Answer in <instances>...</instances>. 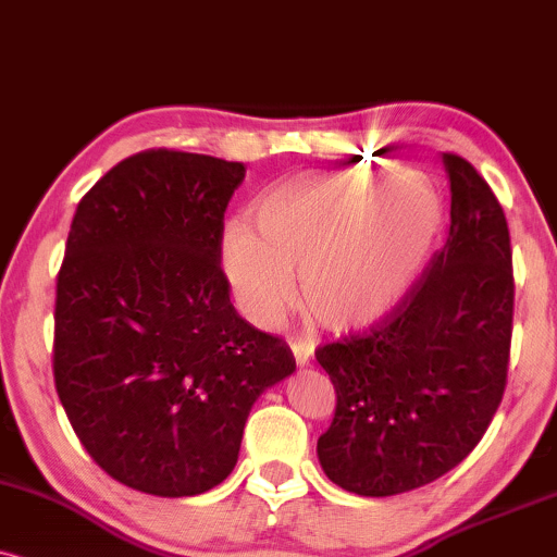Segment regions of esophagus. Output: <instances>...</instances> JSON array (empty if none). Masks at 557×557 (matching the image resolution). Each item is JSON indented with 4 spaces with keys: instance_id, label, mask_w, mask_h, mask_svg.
Returning <instances> with one entry per match:
<instances>
[{
    "instance_id": "34e87169",
    "label": "esophagus",
    "mask_w": 557,
    "mask_h": 557,
    "mask_svg": "<svg viewBox=\"0 0 557 557\" xmlns=\"http://www.w3.org/2000/svg\"><path fill=\"white\" fill-rule=\"evenodd\" d=\"M292 354H294V359H297L299 367H305V363H310L312 354H314V341H310V338L292 341Z\"/></svg>"
}]
</instances>
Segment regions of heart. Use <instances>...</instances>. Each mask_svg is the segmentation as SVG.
I'll list each match as a JSON object with an SVG mask.
<instances>
[{
  "mask_svg": "<svg viewBox=\"0 0 557 557\" xmlns=\"http://www.w3.org/2000/svg\"><path fill=\"white\" fill-rule=\"evenodd\" d=\"M256 228L230 222L219 265L247 320L273 327L301 276L307 307L333 331L393 312L429 260L442 198L416 170H325L281 181L252 203Z\"/></svg>",
  "mask_w": 557,
  "mask_h": 557,
  "instance_id": "obj_1",
  "label": "heart"
}]
</instances>
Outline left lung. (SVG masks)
<instances>
[{
	"label": "left lung",
	"instance_id": "obj_1",
	"mask_svg": "<svg viewBox=\"0 0 557 557\" xmlns=\"http://www.w3.org/2000/svg\"><path fill=\"white\" fill-rule=\"evenodd\" d=\"M449 235L393 312L320 346L335 416L318 438L325 475L359 496L434 483L475 449L509 372L513 276L504 209L468 160L442 154Z\"/></svg>",
	"mask_w": 557,
	"mask_h": 557
}]
</instances>
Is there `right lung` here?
Segmentation results:
<instances>
[{
	"label": "right lung",
	"instance_id": "right-lung-1",
	"mask_svg": "<svg viewBox=\"0 0 557 557\" xmlns=\"http://www.w3.org/2000/svg\"><path fill=\"white\" fill-rule=\"evenodd\" d=\"M243 162L149 149L77 206L57 281L53 382L87 455L128 488L198 496L297 361L230 301L219 237Z\"/></svg>",
	"mask_w": 557,
	"mask_h": 557
}]
</instances>
